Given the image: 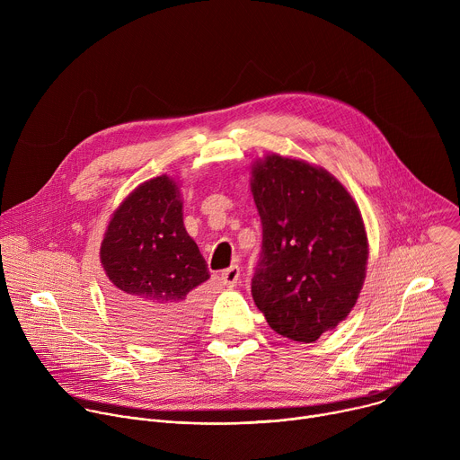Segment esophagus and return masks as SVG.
I'll list each match as a JSON object with an SVG mask.
<instances>
[{
    "instance_id": "obj_1",
    "label": "esophagus",
    "mask_w": 460,
    "mask_h": 460,
    "mask_svg": "<svg viewBox=\"0 0 460 460\" xmlns=\"http://www.w3.org/2000/svg\"><path fill=\"white\" fill-rule=\"evenodd\" d=\"M238 280H240V268L238 266H231L226 271H222V282L227 288H234L238 284Z\"/></svg>"
}]
</instances>
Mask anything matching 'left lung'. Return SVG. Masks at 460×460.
<instances>
[{"instance_id":"obj_1","label":"left lung","mask_w":460,"mask_h":460,"mask_svg":"<svg viewBox=\"0 0 460 460\" xmlns=\"http://www.w3.org/2000/svg\"><path fill=\"white\" fill-rule=\"evenodd\" d=\"M261 251L251 295L271 330L314 342L353 309L366 279L360 211L330 172L279 155L252 167Z\"/></svg>"}]
</instances>
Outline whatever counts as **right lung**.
I'll return each mask as SVG.
<instances>
[{"label": "right lung", "instance_id": "right-lung-1", "mask_svg": "<svg viewBox=\"0 0 460 460\" xmlns=\"http://www.w3.org/2000/svg\"><path fill=\"white\" fill-rule=\"evenodd\" d=\"M100 258L116 313L142 337L167 341L194 325V289L209 271L183 227L174 180L156 176L127 196L109 222Z\"/></svg>", "mask_w": 460, "mask_h": 460}]
</instances>
